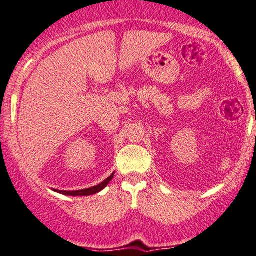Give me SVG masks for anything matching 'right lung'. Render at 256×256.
I'll return each mask as SVG.
<instances>
[{
  "instance_id": "1",
  "label": "right lung",
  "mask_w": 256,
  "mask_h": 256,
  "mask_svg": "<svg viewBox=\"0 0 256 256\" xmlns=\"http://www.w3.org/2000/svg\"><path fill=\"white\" fill-rule=\"evenodd\" d=\"M112 176H114V173L110 176H108L106 180L100 182V184L96 185V186H92V188H83V190H78V191H58V190H54V191L59 192V194H66V196H90V194H97V192L102 191L103 188L109 184L110 180L112 179Z\"/></svg>"
}]
</instances>
